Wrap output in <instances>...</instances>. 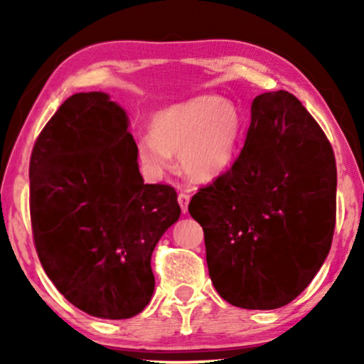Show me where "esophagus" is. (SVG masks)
I'll return each mask as SVG.
<instances>
[{"label": "esophagus", "mask_w": 364, "mask_h": 364, "mask_svg": "<svg viewBox=\"0 0 364 364\" xmlns=\"http://www.w3.org/2000/svg\"><path fill=\"white\" fill-rule=\"evenodd\" d=\"M177 200H178V205H181V208H182V212L186 213L187 207H188V202H191V196H188L187 192H181V193H178Z\"/></svg>", "instance_id": "esophagus-1"}]
</instances>
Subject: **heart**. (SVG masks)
I'll list each match as a JSON object with an SVG mask.
<instances>
[{"instance_id":"obj_1","label":"heart","mask_w":364,"mask_h":364,"mask_svg":"<svg viewBox=\"0 0 364 364\" xmlns=\"http://www.w3.org/2000/svg\"><path fill=\"white\" fill-rule=\"evenodd\" d=\"M149 131L151 137L137 142V159L149 172H166L172 154H181L188 177L212 181L235 161L243 122L230 101L203 94L154 114Z\"/></svg>"}]
</instances>
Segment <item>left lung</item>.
Here are the masks:
<instances>
[{
	"label": "left lung",
	"mask_w": 364,
	"mask_h": 364,
	"mask_svg": "<svg viewBox=\"0 0 364 364\" xmlns=\"http://www.w3.org/2000/svg\"><path fill=\"white\" fill-rule=\"evenodd\" d=\"M188 212L203 228L208 275L223 300L247 310L285 306L331 248V144L293 94H260L235 162L198 188Z\"/></svg>",
	"instance_id": "8db88e82"
}]
</instances>
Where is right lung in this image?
I'll return each instance as SVG.
<instances>
[{
  "label": "right lung",
  "mask_w": 364,
  "mask_h": 364,
  "mask_svg": "<svg viewBox=\"0 0 364 364\" xmlns=\"http://www.w3.org/2000/svg\"><path fill=\"white\" fill-rule=\"evenodd\" d=\"M121 106L104 92L66 99L34 142L29 212L39 262L59 293L97 318L141 313L151 257L181 217L177 192L144 183Z\"/></svg>",
  "instance_id": "obj_1"
}]
</instances>
